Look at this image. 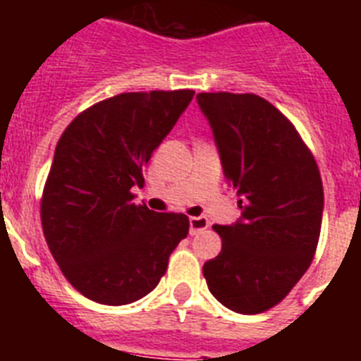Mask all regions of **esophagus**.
Listing matches in <instances>:
<instances>
[{"label": "esophagus", "mask_w": 361, "mask_h": 361, "mask_svg": "<svg viewBox=\"0 0 361 361\" xmlns=\"http://www.w3.org/2000/svg\"><path fill=\"white\" fill-rule=\"evenodd\" d=\"M209 226V221L206 217H191L189 219V232H191V236L198 234V232L206 231Z\"/></svg>", "instance_id": "1"}]
</instances>
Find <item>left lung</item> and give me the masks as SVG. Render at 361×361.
I'll return each mask as SVG.
<instances>
[{
  "label": "left lung",
  "instance_id": "8db88e82",
  "mask_svg": "<svg viewBox=\"0 0 361 361\" xmlns=\"http://www.w3.org/2000/svg\"><path fill=\"white\" fill-rule=\"evenodd\" d=\"M241 219L214 225L221 252L202 266L209 292L241 314L268 311L294 288L319 245L324 189L296 127L255 93H198Z\"/></svg>",
  "mask_w": 361,
  "mask_h": 361
}]
</instances>
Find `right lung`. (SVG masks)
Wrapping results in <instances>:
<instances>
[{
	"instance_id": "1",
	"label": "right lung",
	"mask_w": 361,
	"mask_h": 361,
	"mask_svg": "<svg viewBox=\"0 0 361 361\" xmlns=\"http://www.w3.org/2000/svg\"><path fill=\"white\" fill-rule=\"evenodd\" d=\"M192 90L130 92L67 125L41 198L48 249L65 279L93 302L127 305L159 285L189 217L135 204L142 169L191 103Z\"/></svg>"
}]
</instances>
